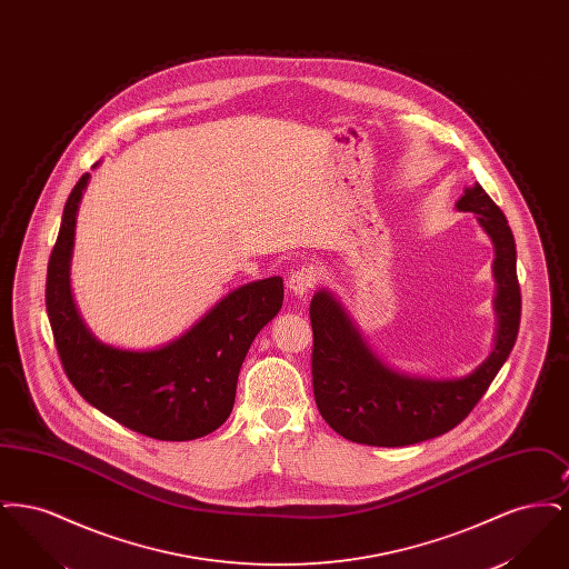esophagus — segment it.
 <instances>
[{
    "mask_svg": "<svg viewBox=\"0 0 569 569\" xmlns=\"http://www.w3.org/2000/svg\"><path fill=\"white\" fill-rule=\"evenodd\" d=\"M318 283V271L313 267H300L298 271L290 274V281H288V288L290 292L298 298H305Z\"/></svg>",
    "mask_w": 569,
    "mask_h": 569,
    "instance_id": "obj_1",
    "label": "esophagus"
}]
</instances>
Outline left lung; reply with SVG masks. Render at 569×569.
<instances>
[{"mask_svg": "<svg viewBox=\"0 0 569 569\" xmlns=\"http://www.w3.org/2000/svg\"><path fill=\"white\" fill-rule=\"evenodd\" d=\"M457 209L476 213L495 247V348L471 373L452 379L401 373L369 348L352 316L330 290L322 288L311 298L316 403L326 422L350 441L399 448L452 431L482 399L515 348L520 326L515 234L480 183L465 188Z\"/></svg>", "mask_w": 569, "mask_h": 569, "instance_id": "8db88e82", "label": "left lung"}]
</instances>
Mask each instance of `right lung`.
I'll list each match as a JSON object with an SVG mask.
<instances>
[{"instance_id":"add662e5","label":"right lung","mask_w":569,"mask_h":569,"mask_svg":"<svg viewBox=\"0 0 569 569\" xmlns=\"http://www.w3.org/2000/svg\"><path fill=\"white\" fill-rule=\"evenodd\" d=\"M89 177L82 174L66 202L47 271V311L63 371L89 406L136 433L162 441L213 433L234 407L239 371L256 335L281 309L283 279L239 286L156 350L102 343L82 322L70 286L77 216Z\"/></svg>"}]
</instances>
